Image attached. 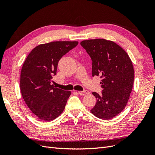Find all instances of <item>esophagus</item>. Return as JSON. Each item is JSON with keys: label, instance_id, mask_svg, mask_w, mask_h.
<instances>
[{"label": "esophagus", "instance_id": "34e87169", "mask_svg": "<svg viewBox=\"0 0 155 155\" xmlns=\"http://www.w3.org/2000/svg\"><path fill=\"white\" fill-rule=\"evenodd\" d=\"M78 93H79V94H80L81 96H84V95H86V94H88L89 92L87 90H84L83 91H78Z\"/></svg>", "mask_w": 155, "mask_h": 155}]
</instances>
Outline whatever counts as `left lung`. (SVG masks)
Masks as SVG:
<instances>
[{"mask_svg":"<svg viewBox=\"0 0 155 155\" xmlns=\"http://www.w3.org/2000/svg\"><path fill=\"white\" fill-rule=\"evenodd\" d=\"M81 45L90 55L92 75L100 76L101 94L92 92L97 102L91 112L102 120H110L125 107L132 91L134 71L126 51L114 42L104 39H89Z\"/></svg>","mask_w":155,"mask_h":155,"instance_id":"1","label":"left lung"}]
</instances>
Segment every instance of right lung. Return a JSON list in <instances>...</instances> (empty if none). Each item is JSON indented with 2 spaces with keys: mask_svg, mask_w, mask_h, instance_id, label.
I'll list each match as a JSON object with an SVG mask.
<instances>
[{
  "mask_svg": "<svg viewBox=\"0 0 155 155\" xmlns=\"http://www.w3.org/2000/svg\"><path fill=\"white\" fill-rule=\"evenodd\" d=\"M78 41H54L36 46L22 65L20 87L30 110L41 120H54L63 112L71 92L56 88L51 79L59 61Z\"/></svg>",
  "mask_w": 155,
  "mask_h": 155,
  "instance_id": "right-lung-1",
  "label": "right lung"
}]
</instances>
